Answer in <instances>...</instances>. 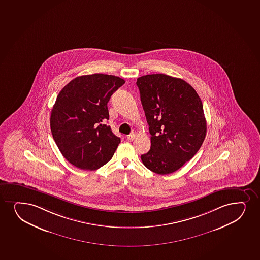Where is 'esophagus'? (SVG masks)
Segmentation results:
<instances>
[{
  "label": "esophagus",
  "mask_w": 260,
  "mask_h": 260,
  "mask_svg": "<svg viewBox=\"0 0 260 260\" xmlns=\"http://www.w3.org/2000/svg\"><path fill=\"white\" fill-rule=\"evenodd\" d=\"M135 137H136L135 132H132V133H131L128 136H127V139H128V141H132L134 139Z\"/></svg>",
  "instance_id": "1"
}]
</instances>
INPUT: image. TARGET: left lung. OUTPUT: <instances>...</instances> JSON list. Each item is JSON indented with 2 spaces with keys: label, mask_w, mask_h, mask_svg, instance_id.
I'll return each mask as SVG.
<instances>
[{
  "label": "left lung",
  "mask_w": 260,
  "mask_h": 260,
  "mask_svg": "<svg viewBox=\"0 0 260 260\" xmlns=\"http://www.w3.org/2000/svg\"><path fill=\"white\" fill-rule=\"evenodd\" d=\"M137 85L151 135L142 162L156 174H171L192 158L205 140L201 99L185 81L165 74L138 77Z\"/></svg>",
  "instance_id": "obj_1"
}]
</instances>
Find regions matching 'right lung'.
Wrapping results in <instances>:
<instances>
[{"label": "right lung", "mask_w": 260, "mask_h": 260, "mask_svg": "<svg viewBox=\"0 0 260 260\" xmlns=\"http://www.w3.org/2000/svg\"><path fill=\"white\" fill-rule=\"evenodd\" d=\"M125 81L105 74L77 77L61 89L50 116L53 138L62 156L82 170L95 171L112 158L121 142L110 126L107 104Z\"/></svg>", "instance_id": "right-lung-1"}]
</instances>
